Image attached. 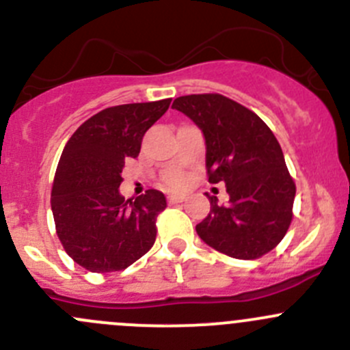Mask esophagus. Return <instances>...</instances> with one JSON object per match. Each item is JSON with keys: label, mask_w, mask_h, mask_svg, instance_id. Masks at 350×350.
Returning <instances> with one entry per match:
<instances>
[{"label": "esophagus", "mask_w": 350, "mask_h": 350, "mask_svg": "<svg viewBox=\"0 0 350 350\" xmlns=\"http://www.w3.org/2000/svg\"><path fill=\"white\" fill-rule=\"evenodd\" d=\"M167 201L171 204H176V203H181V201H185V196L183 195H169L167 196Z\"/></svg>", "instance_id": "obj_1"}]
</instances>
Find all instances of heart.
I'll use <instances>...</instances> for the list:
<instances>
[{
    "mask_svg": "<svg viewBox=\"0 0 350 350\" xmlns=\"http://www.w3.org/2000/svg\"><path fill=\"white\" fill-rule=\"evenodd\" d=\"M181 185H183V179L181 178L171 179V186H181Z\"/></svg>",
    "mask_w": 350,
    "mask_h": 350,
    "instance_id": "obj_1",
    "label": "heart"
}]
</instances>
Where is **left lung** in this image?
Masks as SVG:
<instances>
[{
    "mask_svg": "<svg viewBox=\"0 0 350 350\" xmlns=\"http://www.w3.org/2000/svg\"><path fill=\"white\" fill-rule=\"evenodd\" d=\"M172 108L201 130L211 185L224 183L227 204L208 196L210 213L196 234L235 259H257L278 245L293 218L295 181L280 142L254 111L221 94L176 98Z\"/></svg>",
    "mask_w": 350,
    "mask_h": 350,
    "instance_id": "1",
    "label": "left lung"
}]
</instances>
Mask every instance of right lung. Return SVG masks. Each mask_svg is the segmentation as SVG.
<instances>
[{"instance_id":"1","label":"right lung","mask_w":350,"mask_h":350,"mask_svg":"<svg viewBox=\"0 0 350 350\" xmlns=\"http://www.w3.org/2000/svg\"><path fill=\"white\" fill-rule=\"evenodd\" d=\"M171 100L120 105L83 123L62 150L51 204L55 230L70 259L91 273L122 271L149 252L165 196L149 189L135 200L120 195L126 159L167 111Z\"/></svg>"}]
</instances>
